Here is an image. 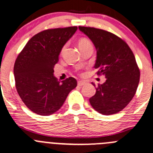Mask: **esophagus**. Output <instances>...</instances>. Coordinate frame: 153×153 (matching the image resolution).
Returning a JSON list of instances; mask_svg holds the SVG:
<instances>
[{
	"label": "esophagus",
	"instance_id": "obj_1",
	"mask_svg": "<svg viewBox=\"0 0 153 153\" xmlns=\"http://www.w3.org/2000/svg\"><path fill=\"white\" fill-rule=\"evenodd\" d=\"M77 84H78V85H79V86H82V85H85V81H82V80L78 81Z\"/></svg>",
	"mask_w": 153,
	"mask_h": 153
}]
</instances>
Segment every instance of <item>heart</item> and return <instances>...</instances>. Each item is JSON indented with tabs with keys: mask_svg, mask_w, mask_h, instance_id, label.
Returning <instances> with one entry per match:
<instances>
[{
	"mask_svg": "<svg viewBox=\"0 0 153 153\" xmlns=\"http://www.w3.org/2000/svg\"><path fill=\"white\" fill-rule=\"evenodd\" d=\"M78 46H79V48L80 49L81 51H82L83 49H86L87 47H89V46H92L91 45V43L86 38H81L78 40ZM65 47H66V45H64L62 46V49H61V54L64 52Z\"/></svg>",
	"mask_w": 153,
	"mask_h": 153,
	"instance_id": "heart-1",
	"label": "heart"
}]
</instances>
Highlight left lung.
I'll return each mask as SVG.
<instances>
[{"instance_id":"8db88e82","label":"left lung","mask_w":153,"mask_h":153,"mask_svg":"<svg viewBox=\"0 0 153 153\" xmlns=\"http://www.w3.org/2000/svg\"><path fill=\"white\" fill-rule=\"evenodd\" d=\"M79 28L97 49V75L107 78L96 87L90 104L103 115L119 113L131 101L139 84L140 74L134 55L125 40L111 32L84 26Z\"/></svg>"}]
</instances>
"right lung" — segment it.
Listing matches in <instances>:
<instances>
[{"mask_svg":"<svg viewBox=\"0 0 153 153\" xmlns=\"http://www.w3.org/2000/svg\"><path fill=\"white\" fill-rule=\"evenodd\" d=\"M76 26L46 29L28 40L14 65L16 88L26 107L41 116L56 113L77 85L74 77L58 81L53 76L62 46Z\"/></svg>","mask_w":153,"mask_h":153,"instance_id":"right-lung-1","label":"right lung"}]
</instances>
